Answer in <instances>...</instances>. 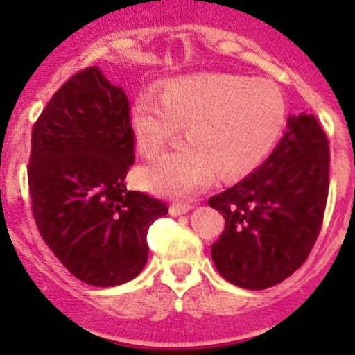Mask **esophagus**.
<instances>
[{"label":"esophagus","instance_id":"34e87169","mask_svg":"<svg viewBox=\"0 0 355 355\" xmlns=\"http://www.w3.org/2000/svg\"><path fill=\"white\" fill-rule=\"evenodd\" d=\"M190 209H192V205H190V202H172L171 215H184V213H188Z\"/></svg>","mask_w":355,"mask_h":355}]
</instances>
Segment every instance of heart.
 <instances>
[{
    "label": "heart",
    "instance_id": "heart-1",
    "mask_svg": "<svg viewBox=\"0 0 355 355\" xmlns=\"http://www.w3.org/2000/svg\"><path fill=\"white\" fill-rule=\"evenodd\" d=\"M286 106L275 85L233 74H197L168 81L158 96L135 99L131 124L139 149L155 158L184 126L183 144L144 171L149 188L184 196L220 175L249 172L274 147Z\"/></svg>",
    "mask_w": 355,
    "mask_h": 355
}]
</instances>
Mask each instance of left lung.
Masks as SVG:
<instances>
[{"label": "left lung", "mask_w": 355, "mask_h": 355, "mask_svg": "<svg viewBox=\"0 0 355 355\" xmlns=\"http://www.w3.org/2000/svg\"><path fill=\"white\" fill-rule=\"evenodd\" d=\"M329 140L315 115L288 117V131L258 171L209 199L225 227L211 245L216 270L245 290H265L302 266L324 222Z\"/></svg>", "instance_id": "8db88e82"}]
</instances>
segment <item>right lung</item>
I'll return each mask as SVG.
<instances>
[{"label": "right lung", "mask_w": 355, "mask_h": 355, "mask_svg": "<svg viewBox=\"0 0 355 355\" xmlns=\"http://www.w3.org/2000/svg\"><path fill=\"white\" fill-rule=\"evenodd\" d=\"M135 162L130 101L99 67L69 78L31 131V213L46 245L74 277L117 286L147 263V231L163 200L126 188Z\"/></svg>", "instance_id": "right-lung-1"}]
</instances>
